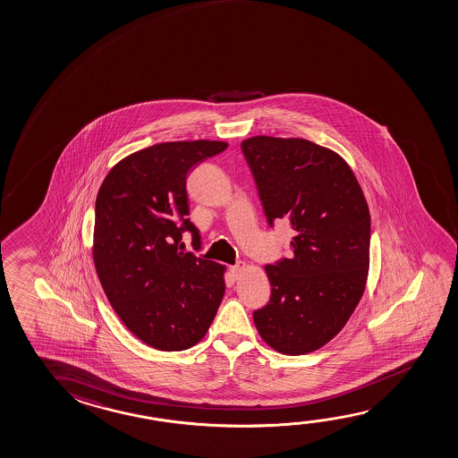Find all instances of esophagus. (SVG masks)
Returning a JSON list of instances; mask_svg holds the SVG:
<instances>
[{
	"mask_svg": "<svg viewBox=\"0 0 458 458\" xmlns=\"http://www.w3.org/2000/svg\"><path fill=\"white\" fill-rule=\"evenodd\" d=\"M244 267H246V265H244V263H238V265L233 266V277H239V276H241V272L244 271Z\"/></svg>",
	"mask_w": 458,
	"mask_h": 458,
	"instance_id": "esophagus-1",
	"label": "esophagus"
}]
</instances>
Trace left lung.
<instances>
[{
    "label": "left lung",
    "mask_w": 458,
    "mask_h": 458,
    "mask_svg": "<svg viewBox=\"0 0 458 458\" xmlns=\"http://www.w3.org/2000/svg\"><path fill=\"white\" fill-rule=\"evenodd\" d=\"M267 222L292 225V257L265 266L271 299L253 313L272 350L317 352L345 327L370 266V212L352 166L310 140L257 135L241 143Z\"/></svg>",
    "instance_id": "1"
}]
</instances>
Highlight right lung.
Segmentation results:
<instances>
[{
  "mask_svg": "<svg viewBox=\"0 0 458 458\" xmlns=\"http://www.w3.org/2000/svg\"><path fill=\"white\" fill-rule=\"evenodd\" d=\"M226 146H149L113 166L98 192L93 259L100 285L123 325L160 352L197 345L225 293V266L184 252L179 241L186 230L199 239L187 219L189 172Z\"/></svg>",
  "mask_w": 458,
  "mask_h": 458,
  "instance_id": "right-lung-1",
  "label": "right lung"
}]
</instances>
